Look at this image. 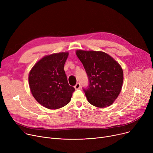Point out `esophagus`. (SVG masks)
<instances>
[{"label": "esophagus", "instance_id": "obj_1", "mask_svg": "<svg viewBox=\"0 0 153 153\" xmlns=\"http://www.w3.org/2000/svg\"><path fill=\"white\" fill-rule=\"evenodd\" d=\"M81 87V84H80V83H77L75 86H74V88L77 90V89H79V88Z\"/></svg>", "mask_w": 153, "mask_h": 153}]
</instances>
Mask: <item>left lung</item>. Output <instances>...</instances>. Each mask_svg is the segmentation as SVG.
Instances as JSON below:
<instances>
[{
  "mask_svg": "<svg viewBox=\"0 0 153 153\" xmlns=\"http://www.w3.org/2000/svg\"><path fill=\"white\" fill-rule=\"evenodd\" d=\"M89 79V85L82 88L92 105L104 108L111 105L121 92L123 72L120 64L102 51H76Z\"/></svg>",
  "mask_w": 153,
  "mask_h": 153,
  "instance_id": "left-lung-1",
  "label": "left lung"
}]
</instances>
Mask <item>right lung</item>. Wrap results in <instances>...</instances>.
I'll return each mask as SVG.
<instances>
[{"label":"right lung","instance_id":"obj_1","mask_svg":"<svg viewBox=\"0 0 153 153\" xmlns=\"http://www.w3.org/2000/svg\"><path fill=\"white\" fill-rule=\"evenodd\" d=\"M69 53L45 56L29 73V85L34 98L49 109L61 108L70 102L75 89L68 84L64 66Z\"/></svg>","mask_w":153,"mask_h":153}]
</instances>
